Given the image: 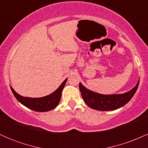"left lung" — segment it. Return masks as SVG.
I'll list each match as a JSON object with an SVG mask.
<instances>
[{"label":"left lung","mask_w":148,"mask_h":148,"mask_svg":"<svg viewBox=\"0 0 148 148\" xmlns=\"http://www.w3.org/2000/svg\"><path fill=\"white\" fill-rule=\"evenodd\" d=\"M139 81L133 89L124 94L101 95L89 90L80 83L79 89L83 99L88 106L97 111H113L123 106L130 101L138 89Z\"/></svg>","instance_id":"8db88e82"}]
</instances>
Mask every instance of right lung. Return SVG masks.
I'll list each match as a JSON object with an SVG mask.
<instances>
[{
    "label": "right lung",
    "mask_w": 148,
    "mask_h": 148,
    "mask_svg": "<svg viewBox=\"0 0 148 148\" xmlns=\"http://www.w3.org/2000/svg\"><path fill=\"white\" fill-rule=\"evenodd\" d=\"M66 81H67V79L64 80L60 87L52 94L40 98L24 97L16 93L12 88H10L16 99L27 108L35 111L45 112L51 111L58 106V104L60 102L61 94H62L64 85L66 84Z\"/></svg>",
    "instance_id": "add662e5"
}]
</instances>
